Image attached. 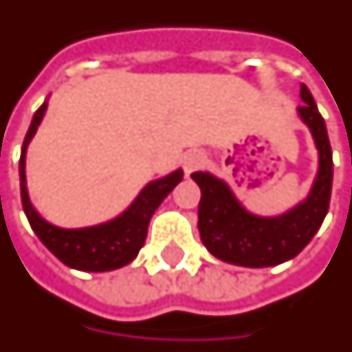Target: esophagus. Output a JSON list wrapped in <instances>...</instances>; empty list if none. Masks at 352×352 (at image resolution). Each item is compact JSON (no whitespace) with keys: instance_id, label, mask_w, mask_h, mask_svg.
<instances>
[{"instance_id":"1","label":"esophagus","mask_w":352,"mask_h":352,"mask_svg":"<svg viewBox=\"0 0 352 352\" xmlns=\"http://www.w3.org/2000/svg\"><path fill=\"white\" fill-rule=\"evenodd\" d=\"M204 161H206V157H204L202 151H189L184 157V170H186V174L195 173V170H199L204 165Z\"/></svg>"}]
</instances>
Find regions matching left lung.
Here are the masks:
<instances>
[{"label":"left lung","instance_id":"8db88e82","mask_svg":"<svg viewBox=\"0 0 352 352\" xmlns=\"http://www.w3.org/2000/svg\"><path fill=\"white\" fill-rule=\"evenodd\" d=\"M304 104L298 116L311 131L319 150V173L311 193L304 202L278 217H258L250 214L236 201L230 187L210 173H193L191 178L201 187L199 232L206 250L225 263L248 268L276 266L294 258L311 242L320 229L330 206L332 193V148L327 125L319 114L307 86H300Z\"/></svg>","mask_w":352,"mask_h":352}]
</instances>
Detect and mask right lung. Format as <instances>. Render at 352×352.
Wrapping results in <instances>:
<instances>
[{
  "instance_id": "obj_1",
  "label": "right lung",
  "mask_w": 352,
  "mask_h": 352,
  "mask_svg": "<svg viewBox=\"0 0 352 352\" xmlns=\"http://www.w3.org/2000/svg\"><path fill=\"white\" fill-rule=\"evenodd\" d=\"M45 112L46 101L35 112L20 153V195H22L25 217L32 225L33 232L39 236L41 242L61 263L67 264L69 268L82 272H109L122 268L138 255V251L146 242L151 215L166 195L182 182L184 173L178 168L165 178L150 182L138 193L133 204L112 221L86 227V229H60L52 223L45 221L37 214V210L30 202V195L25 187V150Z\"/></svg>"
}]
</instances>
